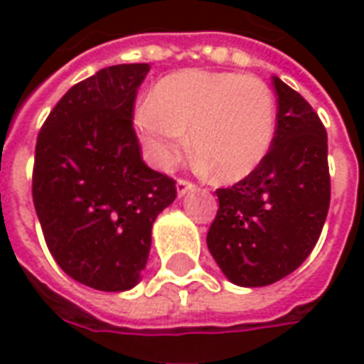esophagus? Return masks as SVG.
<instances>
[{
  "label": "esophagus",
  "mask_w": 364,
  "mask_h": 364,
  "mask_svg": "<svg viewBox=\"0 0 364 364\" xmlns=\"http://www.w3.org/2000/svg\"><path fill=\"white\" fill-rule=\"evenodd\" d=\"M193 189H195V185L191 181H187V179H177V195L179 197H183L185 193H189Z\"/></svg>",
  "instance_id": "34e87169"
}]
</instances>
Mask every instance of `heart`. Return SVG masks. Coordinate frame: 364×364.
<instances>
[{
	"label": "heart",
	"mask_w": 364,
	"mask_h": 364,
	"mask_svg": "<svg viewBox=\"0 0 364 364\" xmlns=\"http://www.w3.org/2000/svg\"><path fill=\"white\" fill-rule=\"evenodd\" d=\"M144 156L169 169L189 148L216 181L237 183L271 151L277 105L267 83L252 75L183 70L159 80L134 112Z\"/></svg>",
	"instance_id": "b5f03b06"
}]
</instances>
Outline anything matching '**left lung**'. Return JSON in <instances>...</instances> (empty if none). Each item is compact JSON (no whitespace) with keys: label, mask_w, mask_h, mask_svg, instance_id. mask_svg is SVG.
Here are the masks:
<instances>
[{"label":"left lung","mask_w":364,"mask_h":364,"mask_svg":"<svg viewBox=\"0 0 364 364\" xmlns=\"http://www.w3.org/2000/svg\"><path fill=\"white\" fill-rule=\"evenodd\" d=\"M277 128L271 151L250 177L218 189L206 244L226 279L267 287L310 255L329 208L328 134L304 97L273 75Z\"/></svg>","instance_id":"8db88e82"}]
</instances>
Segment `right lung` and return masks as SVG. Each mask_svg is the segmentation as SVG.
Masks as SVG:
<instances>
[{
    "label": "right lung",
    "mask_w": 364,
    "mask_h": 364,
    "mask_svg": "<svg viewBox=\"0 0 364 364\" xmlns=\"http://www.w3.org/2000/svg\"><path fill=\"white\" fill-rule=\"evenodd\" d=\"M148 64L99 70L58 101L36 138L33 203L44 240L74 281L122 292L140 281L151 226L177 197L144 164L132 128Z\"/></svg>",
    "instance_id": "obj_1"
}]
</instances>
